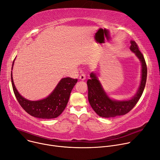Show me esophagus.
<instances>
[{"instance_id": "34e87169", "label": "esophagus", "mask_w": 160, "mask_h": 160, "mask_svg": "<svg viewBox=\"0 0 160 160\" xmlns=\"http://www.w3.org/2000/svg\"><path fill=\"white\" fill-rule=\"evenodd\" d=\"M79 79L81 80H84L85 79V73H82L79 77Z\"/></svg>"}]
</instances>
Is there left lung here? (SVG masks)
<instances>
[{"mask_svg":"<svg viewBox=\"0 0 160 160\" xmlns=\"http://www.w3.org/2000/svg\"><path fill=\"white\" fill-rule=\"evenodd\" d=\"M130 50L139 58L142 63V80L138 93L130 100L124 101H113L109 99L95 74H90V79L87 82L88 99L89 103L98 115L101 117L112 118L124 115L130 111L141 98L147 79V65L143 54L135 41L130 42Z\"/></svg>","mask_w":160,"mask_h":160,"instance_id":"1","label":"left lung"}]
</instances>
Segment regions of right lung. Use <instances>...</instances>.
<instances>
[{
    "mask_svg": "<svg viewBox=\"0 0 160 160\" xmlns=\"http://www.w3.org/2000/svg\"><path fill=\"white\" fill-rule=\"evenodd\" d=\"M77 81V79L70 77L64 78L61 80L53 92L47 98L31 101L22 98L18 93L11 73L12 86L19 104L31 116L42 119L54 118L61 115L68 104L72 90Z\"/></svg>",
    "mask_w": 160,
    "mask_h": 160,
    "instance_id": "1",
    "label": "right lung"
}]
</instances>
